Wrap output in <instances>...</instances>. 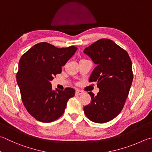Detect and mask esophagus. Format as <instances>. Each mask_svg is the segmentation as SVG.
<instances>
[{
  "instance_id": "obj_1",
  "label": "esophagus",
  "mask_w": 152,
  "mask_h": 152,
  "mask_svg": "<svg viewBox=\"0 0 152 152\" xmlns=\"http://www.w3.org/2000/svg\"><path fill=\"white\" fill-rule=\"evenodd\" d=\"M82 93H83V92H82V91H81V90H76V96L80 95V94H82Z\"/></svg>"
}]
</instances>
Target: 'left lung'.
Instances as JSON below:
<instances>
[{"label":"left lung","mask_w":152,"mask_h":152,"mask_svg":"<svg viewBox=\"0 0 152 152\" xmlns=\"http://www.w3.org/2000/svg\"><path fill=\"white\" fill-rule=\"evenodd\" d=\"M84 52L96 67L90 77L97 82V96L90 92L91 103L84 107V114L94 122L103 124L115 118L123 109L133 80L132 64L125 50L110 39L98 40Z\"/></svg>","instance_id":"obj_1"}]
</instances>
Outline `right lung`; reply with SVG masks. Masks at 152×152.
<instances>
[{"instance_id": "right-lung-1", "label": "right lung", "mask_w": 152, "mask_h": 152, "mask_svg": "<svg viewBox=\"0 0 152 152\" xmlns=\"http://www.w3.org/2000/svg\"><path fill=\"white\" fill-rule=\"evenodd\" d=\"M77 50L74 46L56 48L47 42L33 46L20 58L16 82L22 100L29 114L41 122L48 123L64 114L69 99L75 90L52 88L54 76L61 73L62 66Z\"/></svg>"}]
</instances>
